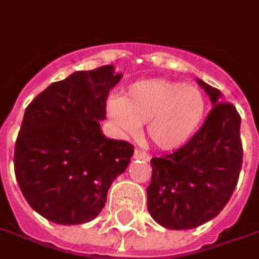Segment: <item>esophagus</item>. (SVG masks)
Here are the masks:
<instances>
[{
  "label": "esophagus",
  "instance_id": "1",
  "mask_svg": "<svg viewBox=\"0 0 259 259\" xmlns=\"http://www.w3.org/2000/svg\"><path fill=\"white\" fill-rule=\"evenodd\" d=\"M134 158H135V159L149 160V155L145 152H142V151H141V149H138V148H135V151H134Z\"/></svg>",
  "mask_w": 259,
  "mask_h": 259
}]
</instances>
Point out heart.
Returning <instances> with one entry per match:
<instances>
[{"mask_svg":"<svg viewBox=\"0 0 259 259\" xmlns=\"http://www.w3.org/2000/svg\"><path fill=\"white\" fill-rule=\"evenodd\" d=\"M206 97L199 87L149 78L128 87L124 97H112L107 112L117 131L138 133L147 122L148 137L160 149H176L193 138L206 114Z\"/></svg>","mask_w":259,"mask_h":259,"instance_id":"obj_1","label":"heart"}]
</instances>
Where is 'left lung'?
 Segmentation results:
<instances>
[{"instance_id": "1", "label": "left lung", "mask_w": 259, "mask_h": 259, "mask_svg": "<svg viewBox=\"0 0 259 259\" xmlns=\"http://www.w3.org/2000/svg\"><path fill=\"white\" fill-rule=\"evenodd\" d=\"M211 111L193 138L176 152L152 158L148 211L159 226L190 230L210 222L234 192L242 163L241 117L220 90L197 78Z\"/></svg>"}]
</instances>
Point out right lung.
<instances>
[{
    "label": "right lung",
    "instance_id": "1",
    "mask_svg": "<svg viewBox=\"0 0 259 259\" xmlns=\"http://www.w3.org/2000/svg\"><path fill=\"white\" fill-rule=\"evenodd\" d=\"M122 77L114 66L74 72L26 107L14 155L21 192L36 213L62 226L94 220L134 147L107 138V97Z\"/></svg>",
    "mask_w": 259,
    "mask_h": 259
}]
</instances>
